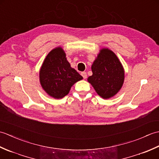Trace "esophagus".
I'll list each match as a JSON object with an SVG mask.
<instances>
[{"label": "esophagus", "instance_id": "1", "mask_svg": "<svg viewBox=\"0 0 159 159\" xmlns=\"http://www.w3.org/2000/svg\"><path fill=\"white\" fill-rule=\"evenodd\" d=\"M81 76L83 77V79H85L86 78H87V73L85 72H81Z\"/></svg>", "mask_w": 159, "mask_h": 159}]
</instances>
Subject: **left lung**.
<instances>
[{"instance_id":"left-lung-1","label":"left lung","mask_w":159,"mask_h":159,"mask_svg":"<svg viewBox=\"0 0 159 159\" xmlns=\"http://www.w3.org/2000/svg\"><path fill=\"white\" fill-rule=\"evenodd\" d=\"M93 74L87 80L97 93L103 98H109L119 92L124 80L122 65L113 51L100 50L92 66Z\"/></svg>"}]
</instances>
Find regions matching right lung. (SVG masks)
Returning a JSON list of instances; mask_svg holds the SVG:
<instances>
[{"label": "right lung", "instance_id": "obj_1", "mask_svg": "<svg viewBox=\"0 0 159 159\" xmlns=\"http://www.w3.org/2000/svg\"><path fill=\"white\" fill-rule=\"evenodd\" d=\"M81 79L83 77L70 67L66 53L60 47L48 53L39 72L42 88L49 96L57 99L66 96L71 87Z\"/></svg>", "mask_w": 159, "mask_h": 159}]
</instances>
